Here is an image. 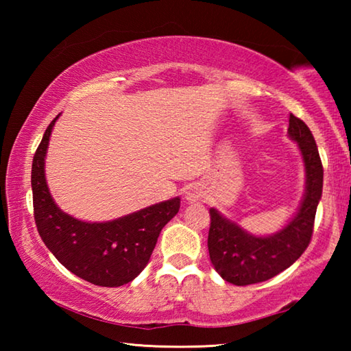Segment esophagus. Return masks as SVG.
I'll return each mask as SVG.
<instances>
[{"mask_svg":"<svg viewBox=\"0 0 351 351\" xmlns=\"http://www.w3.org/2000/svg\"><path fill=\"white\" fill-rule=\"evenodd\" d=\"M186 198L190 201V203H197V201L203 199V192H201V190H199L198 187L193 186V187H190V189L187 190Z\"/></svg>","mask_w":351,"mask_h":351,"instance_id":"esophagus-1","label":"esophagus"}]
</instances>
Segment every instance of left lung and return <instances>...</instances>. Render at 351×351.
<instances>
[{"instance_id":"1","label":"left lung","mask_w":351,"mask_h":351,"mask_svg":"<svg viewBox=\"0 0 351 351\" xmlns=\"http://www.w3.org/2000/svg\"><path fill=\"white\" fill-rule=\"evenodd\" d=\"M288 133L299 144L306 169V193L293 221L278 234L260 239L246 234L215 209L209 212L207 247L210 261L226 282L237 287L265 282L280 274L305 252L313 239L314 218L324 186L322 161L311 130L293 112L289 114Z\"/></svg>"}]
</instances>
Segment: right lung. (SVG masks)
Segmentation results:
<instances>
[{
	"label": "right lung",
	"mask_w": 351,
	"mask_h": 351,
	"mask_svg": "<svg viewBox=\"0 0 351 351\" xmlns=\"http://www.w3.org/2000/svg\"><path fill=\"white\" fill-rule=\"evenodd\" d=\"M56 119L47 125L32 161L37 230L47 249L73 274L97 287H121L145 268L162 228L180 210V198L108 223H85L63 213L52 201L45 178L46 148Z\"/></svg>",
	"instance_id": "1"
}]
</instances>
